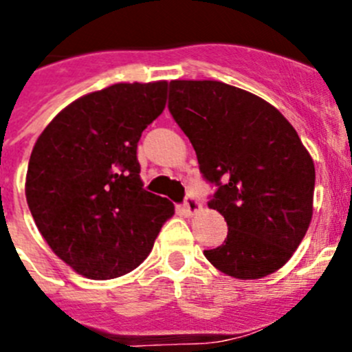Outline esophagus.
<instances>
[{
	"instance_id": "1",
	"label": "esophagus",
	"mask_w": 352,
	"mask_h": 352,
	"mask_svg": "<svg viewBox=\"0 0 352 352\" xmlns=\"http://www.w3.org/2000/svg\"><path fill=\"white\" fill-rule=\"evenodd\" d=\"M199 208H201V203H199L195 196H187L186 201H184V212H186L187 215H195L196 212H199Z\"/></svg>"
}]
</instances>
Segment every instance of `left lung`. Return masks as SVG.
Masks as SVG:
<instances>
[{
	"mask_svg": "<svg viewBox=\"0 0 352 352\" xmlns=\"http://www.w3.org/2000/svg\"><path fill=\"white\" fill-rule=\"evenodd\" d=\"M168 109L217 186L208 206L228 222L224 243L203 252L210 264L238 280L283 267L313 219L316 179L295 128L264 98L222 81H170Z\"/></svg>",
	"mask_w": 352,
	"mask_h": 352,
	"instance_id": "1",
	"label": "left lung"
}]
</instances>
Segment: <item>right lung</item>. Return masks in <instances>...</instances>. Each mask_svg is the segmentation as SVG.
I'll return each instance as SVG.
<instances>
[{"label":"right lung","mask_w":352,"mask_h":352,"mask_svg":"<svg viewBox=\"0 0 352 352\" xmlns=\"http://www.w3.org/2000/svg\"><path fill=\"white\" fill-rule=\"evenodd\" d=\"M166 81L118 83L69 104L32 147L25 198L58 258L113 280L151 254L173 203L144 189L137 144L166 104Z\"/></svg>","instance_id":"add662e5"}]
</instances>
